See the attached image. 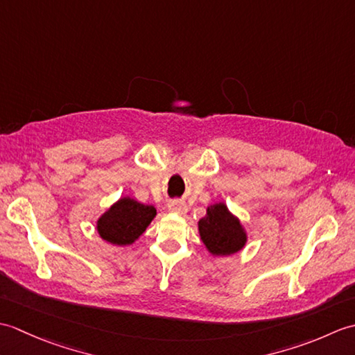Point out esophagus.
Returning <instances> with one entry per match:
<instances>
[{"instance_id":"obj_1","label":"esophagus","mask_w":355,"mask_h":355,"mask_svg":"<svg viewBox=\"0 0 355 355\" xmlns=\"http://www.w3.org/2000/svg\"><path fill=\"white\" fill-rule=\"evenodd\" d=\"M168 209L171 210V212L178 214V215H184L187 212V206L183 201H172V202H169Z\"/></svg>"}]
</instances>
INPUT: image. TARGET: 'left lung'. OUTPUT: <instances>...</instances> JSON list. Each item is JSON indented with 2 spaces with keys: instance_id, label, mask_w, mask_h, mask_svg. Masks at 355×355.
<instances>
[{
  "instance_id": "1",
  "label": "left lung",
  "mask_w": 355,
  "mask_h": 355,
  "mask_svg": "<svg viewBox=\"0 0 355 355\" xmlns=\"http://www.w3.org/2000/svg\"><path fill=\"white\" fill-rule=\"evenodd\" d=\"M198 233L212 256H229L243 250L248 238L243 223L223 201L206 209V216L198 221Z\"/></svg>"
}]
</instances>
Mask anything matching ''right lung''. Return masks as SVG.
Here are the masks:
<instances>
[{"mask_svg": "<svg viewBox=\"0 0 355 355\" xmlns=\"http://www.w3.org/2000/svg\"><path fill=\"white\" fill-rule=\"evenodd\" d=\"M157 215L154 206L143 205L132 197H122L97 218L96 230L111 245L126 247L134 244Z\"/></svg>", "mask_w": 355, "mask_h": 355, "instance_id": "obj_1", "label": "right lung"}]
</instances>
